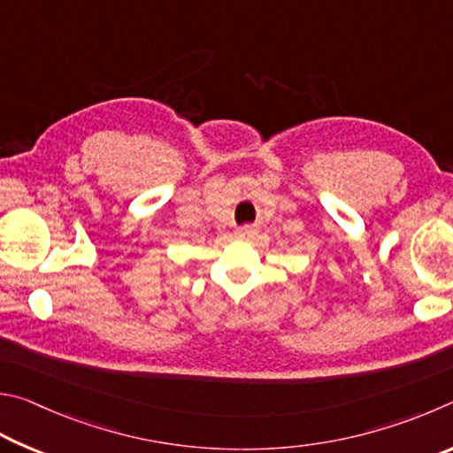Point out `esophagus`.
Here are the masks:
<instances>
[{"label":"esophagus","mask_w":453,"mask_h":453,"mask_svg":"<svg viewBox=\"0 0 453 453\" xmlns=\"http://www.w3.org/2000/svg\"><path fill=\"white\" fill-rule=\"evenodd\" d=\"M257 231H258L257 226H252V225H244V226H241V228H239V231H236V234H239L241 239H250V236H255V234H257Z\"/></svg>","instance_id":"1"}]
</instances>
